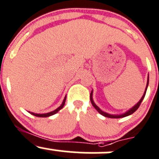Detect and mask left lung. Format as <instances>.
I'll use <instances>...</instances> for the list:
<instances>
[{"instance_id": "left-lung-1", "label": "left lung", "mask_w": 159, "mask_h": 159, "mask_svg": "<svg viewBox=\"0 0 159 159\" xmlns=\"http://www.w3.org/2000/svg\"><path fill=\"white\" fill-rule=\"evenodd\" d=\"M148 83H149V75L148 76V81H147V85H146V88H145V91H144V95H142V97H141V99L139 100V102H138V103H137L136 105H134V106H133L132 108H130L129 110H127V112H125L123 114H120V115H112V114H109V113H107V112H104V111L102 110L101 109H100L99 107H98V106H97L96 104H95V102H94V100H93V98H92V94H93V91H92L91 92V94H90V100H91V102H92V106L95 107V109H96L97 111H98V112H99L101 115L104 116L106 117H108V118H123V117H125V116H130L131 115L132 113H134V112H135V111L137 110V109H138V107L140 106V105H141V102L143 101V99H144V96H145V94H146V91H147V89H148Z\"/></svg>"}]
</instances>
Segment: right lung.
<instances>
[{"instance_id":"add662e5","label":"right lung","mask_w":159,"mask_h":159,"mask_svg":"<svg viewBox=\"0 0 159 159\" xmlns=\"http://www.w3.org/2000/svg\"><path fill=\"white\" fill-rule=\"evenodd\" d=\"M65 101H66V96L64 97V101H63L62 104L61 105V106H59V107L57 108V109H56L55 110L52 111V112H47V113H43V114H39V113H35V112H30L32 115L33 116H38V117H48V116H53L54 115V114H56L57 112H59L60 110H61V109H62L63 107H64V104H65Z\"/></svg>"}]
</instances>
